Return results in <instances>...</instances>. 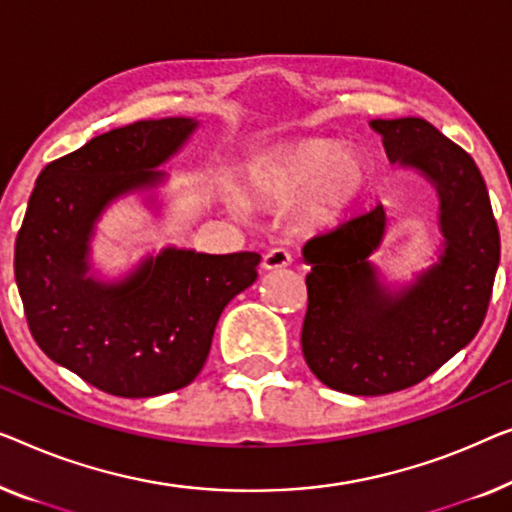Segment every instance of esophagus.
<instances>
[{
	"label": "esophagus",
	"mask_w": 512,
	"mask_h": 512,
	"mask_svg": "<svg viewBox=\"0 0 512 512\" xmlns=\"http://www.w3.org/2000/svg\"><path fill=\"white\" fill-rule=\"evenodd\" d=\"M293 263L291 254H288L286 249H272L268 254L263 256V270H281V268H288V265Z\"/></svg>",
	"instance_id": "obj_1"
}]
</instances>
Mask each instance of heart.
Returning a JSON list of instances; mask_svg holds the SVG:
<instances>
[{
	"label": "heart",
	"instance_id": "obj_1",
	"mask_svg": "<svg viewBox=\"0 0 512 512\" xmlns=\"http://www.w3.org/2000/svg\"><path fill=\"white\" fill-rule=\"evenodd\" d=\"M369 182L367 159L332 138L281 143L244 166L249 201L268 207L298 203V221L314 231L344 224L365 198ZM231 205L242 207L238 194H231Z\"/></svg>",
	"mask_w": 512,
	"mask_h": 512
}]
</instances>
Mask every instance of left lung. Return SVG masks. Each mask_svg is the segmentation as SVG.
I'll return each instance as SVG.
<instances>
[{"label": "left lung", "mask_w": 512, "mask_h": 512, "mask_svg": "<svg viewBox=\"0 0 512 512\" xmlns=\"http://www.w3.org/2000/svg\"><path fill=\"white\" fill-rule=\"evenodd\" d=\"M392 166L439 198L441 240L425 270L390 281L372 261L385 240L379 205L302 247L309 307L302 353L316 379L348 395H388L427 379L476 337L499 268L490 194L469 154L422 117L372 120Z\"/></svg>", "instance_id": "left-lung-1"}]
</instances>
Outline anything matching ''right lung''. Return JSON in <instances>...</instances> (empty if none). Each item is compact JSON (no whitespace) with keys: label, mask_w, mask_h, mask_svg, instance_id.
I'll return each mask as SVG.
<instances>
[{"label":"right lung","mask_w":512,"mask_h":512,"mask_svg":"<svg viewBox=\"0 0 512 512\" xmlns=\"http://www.w3.org/2000/svg\"><path fill=\"white\" fill-rule=\"evenodd\" d=\"M201 127L164 117L92 138L41 170L16 240V284L50 360L108 395L157 397L201 372L221 311L256 281L261 256L166 247L110 274L94 261L99 221L136 196L161 217L168 173Z\"/></svg>","instance_id":"add662e5"}]
</instances>
